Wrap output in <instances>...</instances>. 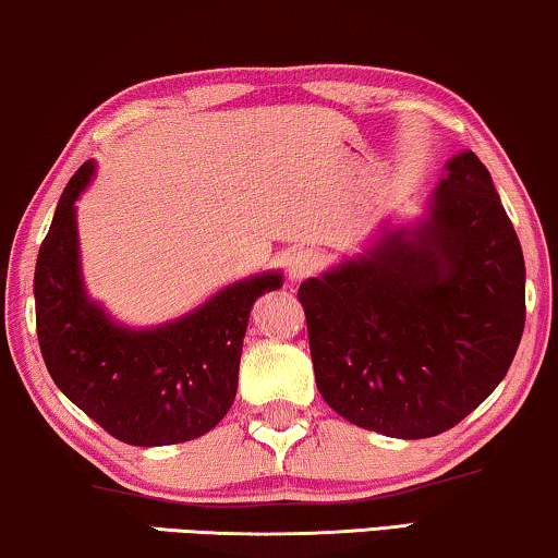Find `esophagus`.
<instances>
[{
  "instance_id": "esophagus-1",
  "label": "esophagus",
  "mask_w": 558,
  "mask_h": 558,
  "mask_svg": "<svg viewBox=\"0 0 558 558\" xmlns=\"http://www.w3.org/2000/svg\"><path fill=\"white\" fill-rule=\"evenodd\" d=\"M290 280H303L318 270V255L313 250H295L286 263Z\"/></svg>"
}]
</instances>
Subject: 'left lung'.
Listing matches in <instances>:
<instances>
[{"label":"left lung","mask_w":558,"mask_h":558,"mask_svg":"<svg viewBox=\"0 0 558 558\" xmlns=\"http://www.w3.org/2000/svg\"><path fill=\"white\" fill-rule=\"evenodd\" d=\"M320 397L351 425L422 439L465 420L504 379L525 324V265L473 151L414 225L298 288Z\"/></svg>","instance_id":"left-lung-1"}]
</instances>
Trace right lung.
Wrapping results in <instances>:
<instances>
[{
	"mask_svg": "<svg viewBox=\"0 0 558 558\" xmlns=\"http://www.w3.org/2000/svg\"><path fill=\"white\" fill-rule=\"evenodd\" d=\"M96 177L85 161L54 209L35 265L37 339L52 381L70 402L125 445L159 447L202 437L238 395L250 311L278 290V270L217 290L174 320L131 328L85 290L77 197Z\"/></svg>",
	"mask_w": 558,
	"mask_h": 558,
	"instance_id": "add662e5",
	"label": "right lung"
}]
</instances>
